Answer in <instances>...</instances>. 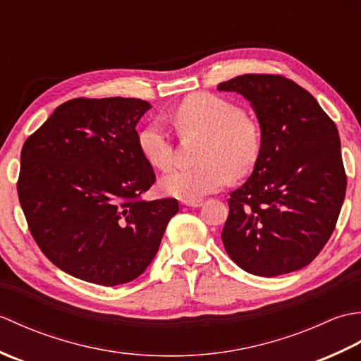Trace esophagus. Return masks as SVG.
Wrapping results in <instances>:
<instances>
[{"label": "esophagus", "instance_id": "34e87169", "mask_svg": "<svg viewBox=\"0 0 361 361\" xmlns=\"http://www.w3.org/2000/svg\"><path fill=\"white\" fill-rule=\"evenodd\" d=\"M183 204L189 206V208H200L203 203L200 200H183Z\"/></svg>", "mask_w": 361, "mask_h": 361}]
</instances>
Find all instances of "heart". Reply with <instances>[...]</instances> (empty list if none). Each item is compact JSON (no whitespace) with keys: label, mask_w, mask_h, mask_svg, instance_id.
Returning <instances> with one entry per match:
<instances>
[{"label":"heart","mask_w":361,"mask_h":361,"mask_svg":"<svg viewBox=\"0 0 361 361\" xmlns=\"http://www.w3.org/2000/svg\"><path fill=\"white\" fill-rule=\"evenodd\" d=\"M181 136H203L197 152L200 164L173 169L161 178L166 194L195 200L216 192L228 180L239 178L256 164L260 152V128L255 119L228 99L208 93L192 94L173 113ZM140 149L147 163L166 171L173 163V145L166 128L152 122L140 133Z\"/></svg>","instance_id":"heart-1"}]
</instances>
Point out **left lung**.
<instances>
[{"label": "left lung", "instance_id": "8db88e82", "mask_svg": "<svg viewBox=\"0 0 361 361\" xmlns=\"http://www.w3.org/2000/svg\"><path fill=\"white\" fill-rule=\"evenodd\" d=\"M217 90L247 99L260 127L255 169L229 194L228 256L264 278L301 270L331 239L346 194L338 130L309 91L282 75L243 74Z\"/></svg>", "mask_w": 361, "mask_h": 361}]
</instances>
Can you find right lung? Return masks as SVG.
Listing matches in <instances>:
<instances>
[{"mask_svg": "<svg viewBox=\"0 0 361 361\" xmlns=\"http://www.w3.org/2000/svg\"><path fill=\"white\" fill-rule=\"evenodd\" d=\"M132 97L71 99L21 149L18 198L29 231L54 265L113 287L157 256L175 198L142 200L155 183L136 126L150 110Z\"/></svg>", "mask_w": 361, "mask_h": 361, "instance_id": "add662e5", "label": "right lung"}]
</instances>
